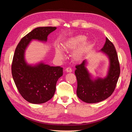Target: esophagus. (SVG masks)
<instances>
[{
    "label": "esophagus",
    "mask_w": 132,
    "mask_h": 132,
    "mask_svg": "<svg viewBox=\"0 0 132 132\" xmlns=\"http://www.w3.org/2000/svg\"><path fill=\"white\" fill-rule=\"evenodd\" d=\"M65 70L66 72H68V73H71V72H72V69L70 68H66Z\"/></svg>",
    "instance_id": "esophagus-1"
}]
</instances>
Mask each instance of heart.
<instances>
[{
    "instance_id": "obj_1",
    "label": "heart",
    "mask_w": 132,
    "mask_h": 132,
    "mask_svg": "<svg viewBox=\"0 0 132 132\" xmlns=\"http://www.w3.org/2000/svg\"><path fill=\"white\" fill-rule=\"evenodd\" d=\"M86 39L87 37L84 35H75L64 40L62 43V47L67 51H73L77 47L73 53V58L75 61L79 62L83 59L92 47L91 41L87 40ZM55 54L58 59L63 58V50L60 47L55 48Z\"/></svg>"
}]
</instances>
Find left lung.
Listing matches in <instances>:
<instances>
[{
  "label": "left lung",
  "instance_id": "left-lung-1",
  "mask_svg": "<svg viewBox=\"0 0 132 132\" xmlns=\"http://www.w3.org/2000/svg\"><path fill=\"white\" fill-rule=\"evenodd\" d=\"M101 51L109 61L108 73L104 78H93L86 68V59L76 66L77 95L82 101L89 104L102 101L109 97L114 92L120 76V67L117 51L114 45L107 38Z\"/></svg>",
  "mask_w": 132,
  "mask_h": 132
}]
</instances>
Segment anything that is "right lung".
<instances>
[{
	"instance_id": "add662e5",
	"label": "right lung",
	"mask_w": 132,
	"mask_h": 132,
	"mask_svg": "<svg viewBox=\"0 0 132 132\" xmlns=\"http://www.w3.org/2000/svg\"><path fill=\"white\" fill-rule=\"evenodd\" d=\"M56 29V27L35 28L20 40L15 49L11 66L12 78L20 95L31 104H43L52 98L56 82L63 75V68L51 66L42 61L28 64L25 51L31 40L46 42L47 36Z\"/></svg>"
}]
</instances>
